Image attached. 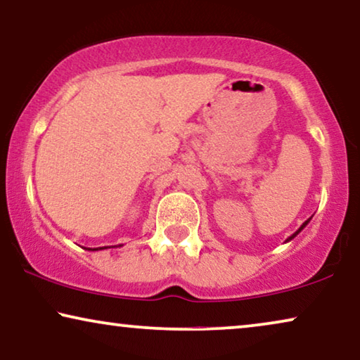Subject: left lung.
I'll return each instance as SVG.
<instances>
[{
  "instance_id": "left-lung-1",
  "label": "left lung",
  "mask_w": 360,
  "mask_h": 360,
  "mask_svg": "<svg viewBox=\"0 0 360 360\" xmlns=\"http://www.w3.org/2000/svg\"><path fill=\"white\" fill-rule=\"evenodd\" d=\"M309 219H311V218H309ZM309 219H307V221H304V223H303V224H302V226H300V229H298V231H295V233H293V234H292V236H290V238H288V239H287V243H288V240H292V239H293V238H295V236H297V234H298V233H300V231H302V229H303V228H304V226H307V224H308V223H309Z\"/></svg>"
}]
</instances>
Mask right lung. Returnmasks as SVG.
Returning a JSON list of instances; mask_svg holds the SVG:
<instances>
[{"mask_svg":"<svg viewBox=\"0 0 360 360\" xmlns=\"http://www.w3.org/2000/svg\"><path fill=\"white\" fill-rule=\"evenodd\" d=\"M111 248H121L120 245H105V248H95V249H88V250H103V249H111Z\"/></svg>","mask_w":360,"mask_h":360,"instance_id":"1","label":"right lung"}]
</instances>
